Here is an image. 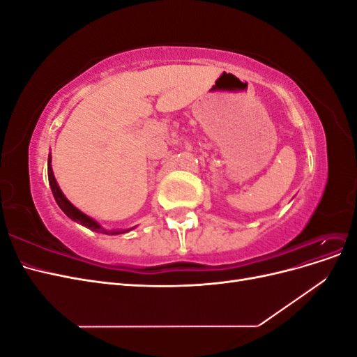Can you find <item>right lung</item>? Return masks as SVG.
Instances as JSON below:
<instances>
[{
  "mask_svg": "<svg viewBox=\"0 0 357 357\" xmlns=\"http://www.w3.org/2000/svg\"><path fill=\"white\" fill-rule=\"evenodd\" d=\"M47 176H49V185H50L53 197H55L56 204L59 205V208H61L63 213H66L71 220L83 225L84 228H88V229H91V231L107 234V235L125 234V232H129V231H132V229L135 228V226H132V228H128V229H104L102 226L100 225V222H96L95 219L89 218L88 214H84L83 211H80L77 207H74V205L67 199V197L62 193V190H61V188H59V185H58V181H56V178H55V174H53V169H52V156H50V155H49V159H47Z\"/></svg>",
  "mask_w": 357,
  "mask_h": 357,
  "instance_id": "add662e5",
  "label": "right lung"
}]
</instances>
